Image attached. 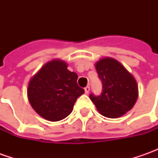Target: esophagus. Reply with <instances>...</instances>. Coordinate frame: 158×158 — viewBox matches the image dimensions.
Instances as JSON below:
<instances>
[{
	"label": "esophagus",
	"mask_w": 158,
	"mask_h": 158,
	"mask_svg": "<svg viewBox=\"0 0 158 158\" xmlns=\"http://www.w3.org/2000/svg\"><path fill=\"white\" fill-rule=\"evenodd\" d=\"M89 90H90L89 86H87V87H85V88H84V91H85V93H86V94H88L89 92Z\"/></svg>",
	"instance_id": "esophagus-1"
}]
</instances>
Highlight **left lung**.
I'll return each instance as SVG.
<instances>
[{
    "instance_id": "1",
    "label": "left lung",
    "mask_w": 158,
    "mask_h": 158,
    "mask_svg": "<svg viewBox=\"0 0 158 158\" xmlns=\"http://www.w3.org/2000/svg\"><path fill=\"white\" fill-rule=\"evenodd\" d=\"M103 84L100 95H89L98 111L107 118H118L135 106L138 86L134 76L118 60L105 58L96 63Z\"/></svg>"
}]
</instances>
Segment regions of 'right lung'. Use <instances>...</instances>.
<instances>
[{"label":"right lung","instance_id":"obj_1","mask_svg":"<svg viewBox=\"0 0 158 158\" xmlns=\"http://www.w3.org/2000/svg\"><path fill=\"white\" fill-rule=\"evenodd\" d=\"M78 76L68 69L63 60H53L44 65L31 79L28 98L39 115L50 121H59L73 111L84 89L77 84Z\"/></svg>","mask_w":158,"mask_h":158}]
</instances>
